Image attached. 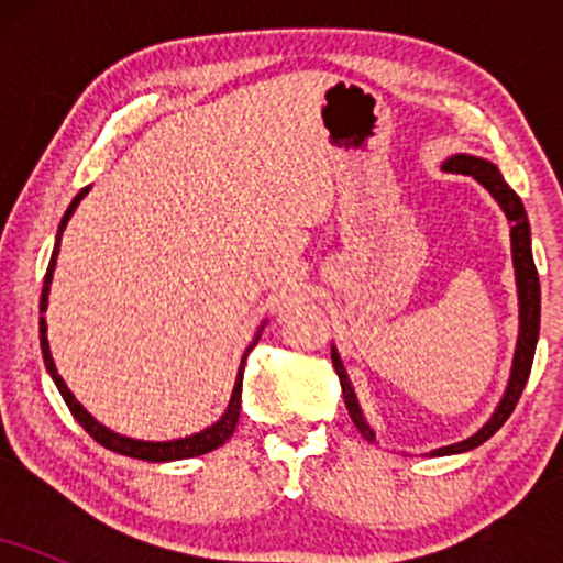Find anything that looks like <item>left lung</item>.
Instances as JSON below:
<instances>
[{"label":"left lung","mask_w":563,"mask_h":563,"mask_svg":"<svg viewBox=\"0 0 563 563\" xmlns=\"http://www.w3.org/2000/svg\"><path fill=\"white\" fill-rule=\"evenodd\" d=\"M444 172H457V174H471L476 183L487 187L493 192V198L500 203V209L506 211L508 222H510V251H514V267H516V286H519V344H516V357H514V367H510V380L506 397L500 399L497 405L495 416L489 418L487 423L476 431L474 437L463 439V442L450 444V448H439L431 452V455H452V452H466L479 448L482 442H487L489 437L500 429L503 423L508 421L510 412H514L516 402H519L521 391H525L529 371H532V360H534V346H538V335H540V277H538V267H534L532 260V241H529V219L525 211V203H521L519 196L510 190L503 174L497 172V166L489 164V161L474 158V156H452L444 161L442 166ZM333 357V367L339 373L341 380V391H344V402L349 416H352L354 426L360 429L367 442H376V434L371 431V426L365 423L363 410H360L357 397H354L352 384H349L344 365H341V357L335 354V349L331 352Z\"/></svg>","instance_id":"8db88e82"}]
</instances>
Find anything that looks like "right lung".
Masks as SVG:
<instances>
[{
    "instance_id": "1",
    "label": "right lung",
    "mask_w": 563,
    "mask_h": 563,
    "mask_svg": "<svg viewBox=\"0 0 563 563\" xmlns=\"http://www.w3.org/2000/svg\"><path fill=\"white\" fill-rule=\"evenodd\" d=\"M89 187H84V190L70 200L66 217L60 219V228H57V238H55V249H53V260H49V267H47V275H44V286H42V301H38V309H42V320H38V341H42V354H44V365H47L49 376H53L57 391L63 394V399H66L68 410L74 412V418L84 426V431H87L89 437L95 439V442H100L102 448L119 452V455H126V457H137V461H156V463H164V461H183V457H196V455H203V452H211L217 448H222L224 442L232 437V431H235V423H238V416H241V389H243V365H245V357H249V352L243 354V363H241V371H238V380H235V389H232V397H230V405L228 410H224V416L219 418L214 426H209L206 431H200V434H192V437H185V439H174V442H140V439H126V437H119L113 434L111 429H106V426H100L95 421L92 416H89L84 407L76 402L74 394L68 391L66 380L57 376V367L53 363V354H49V341H47V320H44V312H47V296H49V283H53V273H55V260H57V251H60V235L63 230H66L70 214L76 211V206L81 203V198L87 196ZM256 344V341H254Z\"/></svg>"
}]
</instances>
